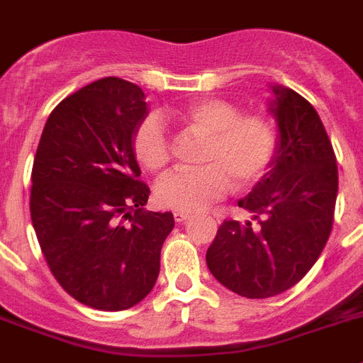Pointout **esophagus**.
I'll return each instance as SVG.
<instances>
[{
  "instance_id": "34e87169",
  "label": "esophagus",
  "mask_w": 363,
  "mask_h": 363,
  "mask_svg": "<svg viewBox=\"0 0 363 363\" xmlns=\"http://www.w3.org/2000/svg\"><path fill=\"white\" fill-rule=\"evenodd\" d=\"M189 216H191V215H189V213H184V211H176L174 213V220L178 222V224H184L185 220H189Z\"/></svg>"
}]
</instances>
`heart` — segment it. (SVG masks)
Listing matches in <instances>:
<instances>
[{"label":"heart","mask_w":363,"mask_h":363,"mask_svg":"<svg viewBox=\"0 0 363 363\" xmlns=\"http://www.w3.org/2000/svg\"><path fill=\"white\" fill-rule=\"evenodd\" d=\"M179 125L206 138L200 169L176 170L154 187L161 207L172 211H200L235 191L250 187L264 174L275 152V130L261 116H240L238 106L224 99H198L174 116ZM134 156L143 169L160 172L169 163L165 126L156 116L145 117L135 128Z\"/></svg>","instance_id":"b5f03b06"}]
</instances>
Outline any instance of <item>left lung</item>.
Masks as SVG:
<instances>
[{
  "instance_id": "obj_1",
  "label": "left lung",
  "mask_w": 363,
  "mask_h": 363,
  "mask_svg": "<svg viewBox=\"0 0 363 363\" xmlns=\"http://www.w3.org/2000/svg\"><path fill=\"white\" fill-rule=\"evenodd\" d=\"M274 157L238 207L246 222L225 220L206 253L218 283L250 299L286 292L323 252L333 229L337 167L318 111L294 89L274 84Z\"/></svg>"
}]
</instances>
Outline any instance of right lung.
Returning <instances> with one entry per match:
<instances>
[{
	"instance_id": "1",
	"label": "right lung",
	"mask_w": 363,
	"mask_h": 363,
	"mask_svg": "<svg viewBox=\"0 0 363 363\" xmlns=\"http://www.w3.org/2000/svg\"><path fill=\"white\" fill-rule=\"evenodd\" d=\"M148 116L139 86L106 77L66 97L43 126L33 163L30 218L60 286L117 312L150 294L172 213L147 211L135 128Z\"/></svg>"
}]
</instances>
